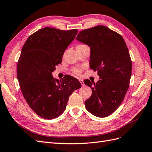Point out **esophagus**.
Here are the masks:
<instances>
[{
    "instance_id": "esophagus-1",
    "label": "esophagus",
    "mask_w": 152,
    "mask_h": 152,
    "mask_svg": "<svg viewBox=\"0 0 152 152\" xmlns=\"http://www.w3.org/2000/svg\"><path fill=\"white\" fill-rule=\"evenodd\" d=\"M79 82H80V83L81 84L82 86H84V83L83 80H82V79H79Z\"/></svg>"
}]
</instances>
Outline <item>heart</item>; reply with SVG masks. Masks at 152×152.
Wrapping results in <instances>:
<instances>
[{
	"instance_id": "1",
	"label": "heart",
	"mask_w": 152,
	"mask_h": 152,
	"mask_svg": "<svg viewBox=\"0 0 152 152\" xmlns=\"http://www.w3.org/2000/svg\"><path fill=\"white\" fill-rule=\"evenodd\" d=\"M72 72L74 73V74L75 75H79L80 73H81V70L79 68H73L72 70Z\"/></svg>"
}]
</instances>
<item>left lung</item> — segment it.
I'll list each match as a JSON object with an SVG mask.
<instances>
[{
    "label": "left lung",
    "instance_id": "left-lung-1",
    "mask_svg": "<svg viewBox=\"0 0 152 152\" xmlns=\"http://www.w3.org/2000/svg\"><path fill=\"white\" fill-rule=\"evenodd\" d=\"M76 39L90 47V68L100 79L96 84L84 81L92 89L86 110L98 117H108L121 105L129 86L132 62L126 44L120 34L103 25L81 31Z\"/></svg>",
    "mask_w": 152,
    "mask_h": 152
}]
</instances>
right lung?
<instances>
[{"instance_id":"add662e5","label":"right lung","mask_w":152,"mask_h":152,"mask_svg":"<svg viewBox=\"0 0 152 152\" xmlns=\"http://www.w3.org/2000/svg\"><path fill=\"white\" fill-rule=\"evenodd\" d=\"M77 33V29L45 27L31 35L22 48L17 65L18 80L26 103L43 118L50 120L61 115L70 96L81 87L75 77L66 75L59 81L52 75Z\"/></svg>"}]
</instances>
